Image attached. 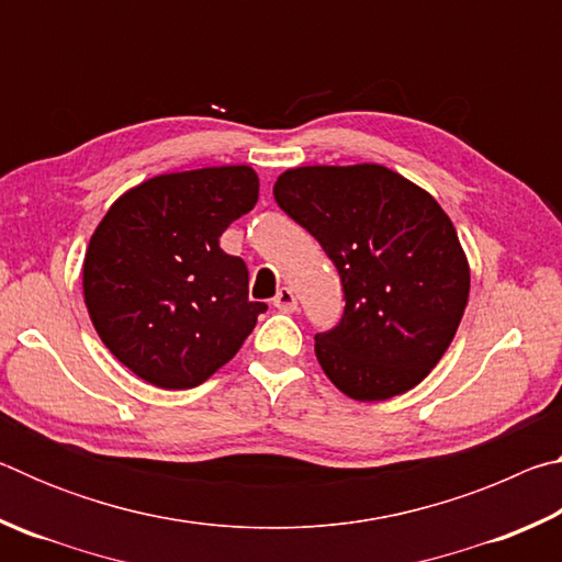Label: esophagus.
Returning a JSON list of instances; mask_svg holds the SVG:
<instances>
[{
	"instance_id": "1",
	"label": "esophagus",
	"mask_w": 562,
	"mask_h": 562,
	"mask_svg": "<svg viewBox=\"0 0 562 562\" xmlns=\"http://www.w3.org/2000/svg\"><path fill=\"white\" fill-rule=\"evenodd\" d=\"M272 304L282 312H294L297 310V297H294V292L290 288H282L278 294H274Z\"/></svg>"
}]
</instances>
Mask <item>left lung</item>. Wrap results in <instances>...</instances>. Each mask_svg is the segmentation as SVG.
I'll return each instance as SVG.
<instances>
[{"instance_id": "8db88e82", "label": "left lung", "mask_w": 562, "mask_h": 562, "mask_svg": "<svg viewBox=\"0 0 562 562\" xmlns=\"http://www.w3.org/2000/svg\"><path fill=\"white\" fill-rule=\"evenodd\" d=\"M272 193L322 245L345 290V315L315 335L329 382L357 402L414 389L449 349L469 302V260L449 215L376 164L290 168Z\"/></svg>"}]
</instances>
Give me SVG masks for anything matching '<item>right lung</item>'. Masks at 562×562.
<instances>
[{
    "label": "right lung",
    "mask_w": 562,
    "mask_h": 562,
    "mask_svg": "<svg viewBox=\"0 0 562 562\" xmlns=\"http://www.w3.org/2000/svg\"><path fill=\"white\" fill-rule=\"evenodd\" d=\"M250 166L156 176L109 207L83 258V302L103 345L160 389H193L227 364L265 302L221 235L258 203Z\"/></svg>",
    "instance_id": "right-lung-1"
}]
</instances>
